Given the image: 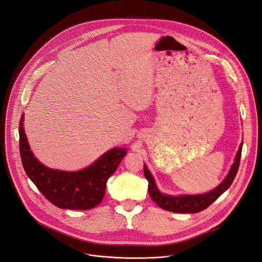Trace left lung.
<instances>
[{
    "label": "left lung",
    "mask_w": 262,
    "mask_h": 262,
    "mask_svg": "<svg viewBox=\"0 0 262 262\" xmlns=\"http://www.w3.org/2000/svg\"><path fill=\"white\" fill-rule=\"evenodd\" d=\"M243 143L241 144L238 150H237L235 161L232 164L229 173L225 178V180L211 191L203 194H183V195H169L162 193L156 182L148 170L147 166L144 164V174L148 181V192L150 198L159 207L164 210L177 213H198L205 210L209 207L213 202H215L226 190L233 183L237 171H238L241 157H242Z\"/></svg>",
    "instance_id": "1"
}]
</instances>
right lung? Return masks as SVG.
Returning a JSON list of instances; mask_svg holds the SVG:
<instances>
[{
    "mask_svg": "<svg viewBox=\"0 0 262 262\" xmlns=\"http://www.w3.org/2000/svg\"><path fill=\"white\" fill-rule=\"evenodd\" d=\"M23 122L24 115L18 127L21 164L42 195L61 209L88 210L99 205L105 194L106 182L125 157L126 148H112L89 167L78 171L49 168L34 157Z\"/></svg>",
    "mask_w": 262,
    "mask_h": 262,
    "instance_id": "1",
    "label": "right lung"
}]
</instances>
